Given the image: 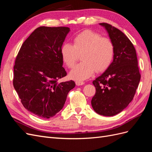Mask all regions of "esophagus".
<instances>
[{
  "label": "esophagus",
  "mask_w": 152,
  "mask_h": 152,
  "mask_svg": "<svg viewBox=\"0 0 152 152\" xmlns=\"http://www.w3.org/2000/svg\"><path fill=\"white\" fill-rule=\"evenodd\" d=\"M75 84L77 86H82V85L84 84V82L83 81H81V80H77V81H75Z\"/></svg>",
  "instance_id": "34e87169"
}]
</instances>
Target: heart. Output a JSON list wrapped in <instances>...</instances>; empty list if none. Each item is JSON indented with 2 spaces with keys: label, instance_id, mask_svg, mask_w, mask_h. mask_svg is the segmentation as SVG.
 <instances>
[{
  "label": "heart",
  "instance_id": "obj_1",
  "mask_svg": "<svg viewBox=\"0 0 152 152\" xmlns=\"http://www.w3.org/2000/svg\"><path fill=\"white\" fill-rule=\"evenodd\" d=\"M63 63L69 68L75 65L79 54L82 62L77 65L70 73L74 80H85L97 72L105 71L111 65L115 56V45L108 37L87 30L77 35L73 45L64 43L60 49Z\"/></svg>",
  "mask_w": 152,
  "mask_h": 152
}]
</instances>
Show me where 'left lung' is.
Returning <instances> with one entry per match:
<instances>
[{"label": "left lung", "mask_w": 152, "mask_h": 152, "mask_svg": "<svg viewBox=\"0 0 152 152\" xmlns=\"http://www.w3.org/2000/svg\"><path fill=\"white\" fill-rule=\"evenodd\" d=\"M99 24L104 26L113 41L115 56L111 65L93 82L96 93L91 104L97 113L110 117L121 112L131 102L141 75L136 49L131 40L111 25Z\"/></svg>", "instance_id": "8db88e82"}]
</instances>
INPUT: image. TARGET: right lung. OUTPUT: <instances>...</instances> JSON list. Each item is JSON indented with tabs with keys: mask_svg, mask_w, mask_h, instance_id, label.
<instances>
[{
	"mask_svg": "<svg viewBox=\"0 0 152 152\" xmlns=\"http://www.w3.org/2000/svg\"><path fill=\"white\" fill-rule=\"evenodd\" d=\"M70 28L40 26L22 44L14 66L13 86L23 107L49 118L63 108L74 81L58 82L66 75L60 49Z\"/></svg>",
	"mask_w": 152,
	"mask_h": 152,
	"instance_id": "1",
	"label": "right lung"
}]
</instances>
